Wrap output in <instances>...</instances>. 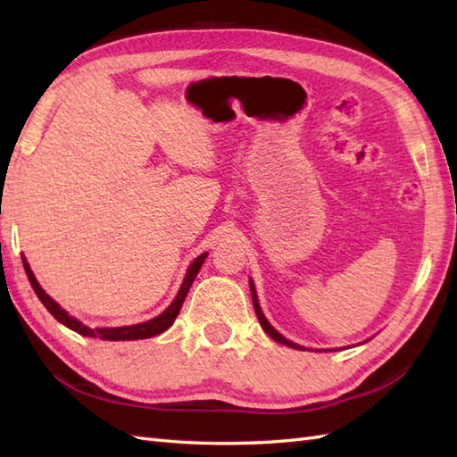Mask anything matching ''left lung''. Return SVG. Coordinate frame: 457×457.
<instances>
[{
    "mask_svg": "<svg viewBox=\"0 0 457 457\" xmlns=\"http://www.w3.org/2000/svg\"><path fill=\"white\" fill-rule=\"evenodd\" d=\"M249 287H251V296H253V306H255V314H257V318H259V322H261V326H263V329L265 332L275 339V342H278V344H283V345H288V347H295V349H304L303 345H296V344H293V342H288L287 337H283L280 336L277 329L270 326L269 322H267V318L263 316V312H261V308H259V303H257V295H255V287H253V283H249Z\"/></svg>",
    "mask_w": 457,
    "mask_h": 457,
    "instance_id": "1",
    "label": "left lung"
}]
</instances>
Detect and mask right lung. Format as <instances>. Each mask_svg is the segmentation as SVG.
Wrapping results in <instances>:
<instances>
[{"instance_id": "obj_1", "label": "right lung", "mask_w": 457, "mask_h": 457, "mask_svg": "<svg viewBox=\"0 0 457 457\" xmlns=\"http://www.w3.org/2000/svg\"><path fill=\"white\" fill-rule=\"evenodd\" d=\"M206 255H208V253H202V255L190 265L188 273H187V278H184V283H182V287H180V290H179L177 298L172 300V304H170L167 310H164V312H162L161 316L149 320V322L135 324V326H125V328H96V329H94V328L84 326L82 322H79V320H74L72 316H68V314L64 312V310H62L61 306H58V304L54 303V300L45 293V290H43L41 287H38L37 278H35V275H33V270H31V267H29L25 257H23V267H25V273H27V277H29V283H31V287H33V290H35V295H37L38 300H41V303L45 304V308L48 310V312H51V314L58 320V322L64 324L66 328L74 329L76 334L86 336V337H100V339H110V342H121V339H145V337L159 336V334L164 332V329H169V328L172 326V322H174V320H177V316H179V312H180V308H182L184 298H187L188 290H190V287H192V283H194V278H196L198 270H200V267H202V263H204V259H206Z\"/></svg>"}]
</instances>
